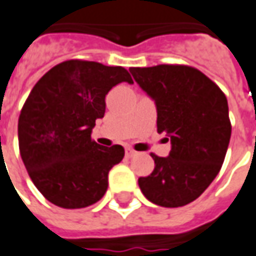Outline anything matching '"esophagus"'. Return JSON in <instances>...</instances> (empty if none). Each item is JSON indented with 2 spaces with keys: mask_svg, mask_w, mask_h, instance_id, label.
Returning <instances> with one entry per match:
<instances>
[{
  "mask_svg": "<svg viewBox=\"0 0 256 256\" xmlns=\"http://www.w3.org/2000/svg\"><path fill=\"white\" fill-rule=\"evenodd\" d=\"M135 155H136V152H135L134 149H126V156H128V158H132V156Z\"/></svg>",
  "mask_w": 256,
  "mask_h": 256,
  "instance_id": "esophagus-1",
  "label": "esophagus"
}]
</instances>
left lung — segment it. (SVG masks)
<instances>
[{
    "label": "left lung",
    "mask_w": 256,
    "mask_h": 256,
    "mask_svg": "<svg viewBox=\"0 0 256 256\" xmlns=\"http://www.w3.org/2000/svg\"><path fill=\"white\" fill-rule=\"evenodd\" d=\"M134 80L156 106L158 132L170 140L166 158L140 178V192L160 207L192 203L221 169L231 138L228 102L220 87L197 68L179 64L131 68Z\"/></svg>",
    "instance_id": "obj_1"
}]
</instances>
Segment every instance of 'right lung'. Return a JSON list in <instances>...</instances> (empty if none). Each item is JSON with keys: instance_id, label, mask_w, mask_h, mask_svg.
Listing matches in <instances>:
<instances>
[{"instance_id": "right-lung-1", "label": "right lung", "mask_w": 256, "mask_h": 256, "mask_svg": "<svg viewBox=\"0 0 256 256\" xmlns=\"http://www.w3.org/2000/svg\"><path fill=\"white\" fill-rule=\"evenodd\" d=\"M132 83L120 66L68 60L44 74L25 101L18 121L20 158L36 188L63 208L97 203L108 188V172L120 164L121 145L92 140L106 96L118 83Z\"/></svg>"}]
</instances>
